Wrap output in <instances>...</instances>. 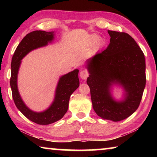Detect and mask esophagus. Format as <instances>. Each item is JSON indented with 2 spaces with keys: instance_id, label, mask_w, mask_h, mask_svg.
Instances as JSON below:
<instances>
[{
  "instance_id": "obj_1",
  "label": "esophagus",
  "mask_w": 157,
  "mask_h": 157,
  "mask_svg": "<svg viewBox=\"0 0 157 157\" xmlns=\"http://www.w3.org/2000/svg\"><path fill=\"white\" fill-rule=\"evenodd\" d=\"M79 75H80V78L82 79H86L89 76V72L86 70L81 71L80 73H79Z\"/></svg>"
}]
</instances>
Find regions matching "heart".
I'll list each match as a JSON object with an SVG mask.
<instances>
[{"mask_svg":"<svg viewBox=\"0 0 157 157\" xmlns=\"http://www.w3.org/2000/svg\"><path fill=\"white\" fill-rule=\"evenodd\" d=\"M97 39H98V36L97 35H93L92 36V37H91V41L92 42L96 41ZM99 41H100V40L98 41V42H99Z\"/></svg>","mask_w":157,"mask_h":157,"instance_id":"b5f03b06","label":"heart"}]
</instances>
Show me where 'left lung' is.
<instances>
[{
  "mask_svg": "<svg viewBox=\"0 0 157 157\" xmlns=\"http://www.w3.org/2000/svg\"><path fill=\"white\" fill-rule=\"evenodd\" d=\"M107 48L88 61L90 75L86 83L93 107L101 118L120 121L136 111L142 99L146 82L145 56L139 45L125 33L108 30ZM112 83H120L126 91V100L116 103L110 97Z\"/></svg>",
  "mask_w": 157,
  "mask_h": 157,
  "instance_id": "1",
  "label": "left lung"
}]
</instances>
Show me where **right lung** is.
Masks as SVG:
<instances>
[{
	"label": "right lung",
	"instance_id": "right-lung-1",
	"mask_svg": "<svg viewBox=\"0 0 157 157\" xmlns=\"http://www.w3.org/2000/svg\"><path fill=\"white\" fill-rule=\"evenodd\" d=\"M52 32L35 30L28 33L18 44L12 57L11 63L10 86L12 98L16 106L29 120L39 124H49L60 120L68 110L71 95L78 88L79 81L78 69L62 76L58 83L56 95L48 109L41 113L31 111L21 100L17 89V74L21 60L32 50L47 45L52 40Z\"/></svg>",
	"mask_w": 157,
	"mask_h": 157
}]
</instances>
